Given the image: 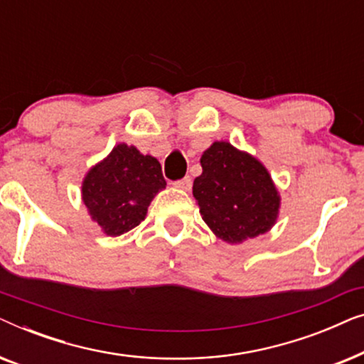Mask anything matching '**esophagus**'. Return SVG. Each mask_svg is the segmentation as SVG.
<instances>
[{"label": "esophagus", "mask_w": 364, "mask_h": 364, "mask_svg": "<svg viewBox=\"0 0 364 364\" xmlns=\"http://www.w3.org/2000/svg\"><path fill=\"white\" fill-rule=\"evenodd\" d=\"M173 186H176V188H181V191L188 192L192 188V181H191V177H183V178H181V181L173 182Z\"/></svg>", "instance_id": "1"}]
</instances>
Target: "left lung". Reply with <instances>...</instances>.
Instances as JSON below:
<instances>
[{
    "label": "left lung",
    "mask_w": 364,
    "mask_h": 364,
    "mask_svg": "<svg viewBox=\"0 0 364 364\" xmlns=\"http://www.w3.org/2000/svg\"><path fill=\"white\" fill-rule=\"evenodd\" d=\"M200 166L192 192L213 235L237 245L275 225L282 197L268 168L255 156L227 141H215L203 151Z\"/></svg>",
    "instance_id": "8db88e82"
}]
</instances>
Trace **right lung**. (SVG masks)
Wrapping results in <instances>:
<instances>
[{"label": "right lung", "instance_id": "1", "mask_svg": "<svg viewBox=\"0 0 364 364\" xmlns=\"http://www.w3.org/2000/svg\"><path fill=\"white\" fill-rule=\"evenodd\" d=\"M166 186L156 157L119 142L86 172L81 198L104 235L119 237L146 218L154 197Z\"/></svg>", "mask_w": 364, "mask_h": 364}]
</instances>
